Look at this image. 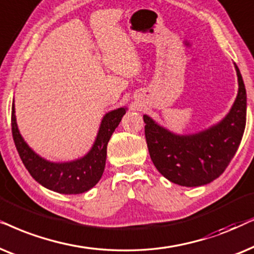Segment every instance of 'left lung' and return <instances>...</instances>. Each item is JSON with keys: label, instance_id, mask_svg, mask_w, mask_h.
<instances>
[{"label": "left lung", "instance_id": "8db88e82", "mask_svg": "<svg viewBox=\"0 0 254 254\" xmlns=\"http://www.w3.org/2000/svg\"><path fill=\"white\" fill-rule=\"evenodd\" d=\"M238 95L218 124L202 132L178 136L161 127L145 115V138L157 170L173 184L196 187L217 179L238 150L246 124V90L242 74Z\"/></svg>", "mask_w": 254, "mask_h": 254}]
</instances>
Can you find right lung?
Listing matches in <instances>:
<instances>
[{
	"label": "right lung",
	"mask_w": 254,
	"mask_h": 254,
	"mask_svg": "<svg viewBox=\"0 0 254 254\" xmlns=\"http://www.w3.org/2000/svg\"><path fill=\"white\" fill-rule=\"evenodd\" d=\"M127 110H113L103 117L92 150L79 160L54 164L37 155L23 140L16 123L15 107L11 109V131L23 164L37 182L60 194H81L93 188L102 177L107 158V145Z\"/></svg>",
	"instance_id": "add662e5"
}]
</instances>
